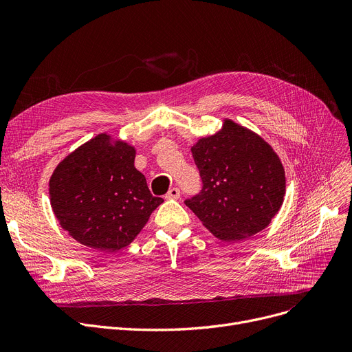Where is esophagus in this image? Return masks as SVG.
<instances>
[{
    "mask_svg": "<svg viewBox=\"0 0 352 352\" xmlns=\"http://www.w3.org/2000/svg\"><path fill=\"white\" fill-rule=\"evenodd\" d=\"M179 190L177 188V187H173V188H170V191L165 194V198L166 199H178L179 198Z\"/></svg>",
    "mask_w": 352,
    "mask_h": 352,
    "instance_id": "esophagus-1",
    "label": "esophagus"
}]
</instances>
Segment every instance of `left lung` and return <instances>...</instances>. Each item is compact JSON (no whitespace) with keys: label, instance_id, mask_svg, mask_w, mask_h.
Segmentation results:
<instances>
[{"label":"left lung","instance_id":"1","mask_svg":"<svg viewBox=\"0 0 352 352\" xmlns=\"http://www.w3.org/2000/svg\"><path fill=\"white\" fill-rule=\"evenodd\" d=\"M202 188L186 206L223 241H239L264 230L278 212L285 173L272 148L250 129L226 121L192 146Z\"/></svg>","mask_w":352,"mask_h":352}]
</instances>
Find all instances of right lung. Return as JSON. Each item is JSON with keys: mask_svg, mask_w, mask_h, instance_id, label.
Returning <instances> with one entry per match:
<instances>
[{"mask_svg": "<svg viewBox=\"0 0 352 352\" xmlns=\"http://www.w3.org/2000/svg\"><path fill=\"white\" fill-rule=\"evenodd\" d=\"M134 158L133 146L113 145L100 134L55 168L50 179L52 211L82 245L105 252L129 245L164 201L150 192Z\"/></svg>", "mask_w": 352, "mask_h": 352, "instance_id": "obj_1", "label": "right lung"}]
</instances>
